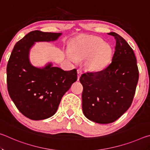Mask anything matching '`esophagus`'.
<instances>
[{
	"label": "esophagus",
	"mask_w": 150,
	"mask_h": 150,
	"mask_svg": "<svg viewBox=\"0 0 150 150\" xmlns=\"http://www.w3.org/2000/svg\"><path fill=\"white\" fill-rule=\"evenodd\" d=\"M81 74H82V69H77V79L78 80H79Z\"/></svg>",
	"instance_id": "esophagus-1"
}]
</instances>
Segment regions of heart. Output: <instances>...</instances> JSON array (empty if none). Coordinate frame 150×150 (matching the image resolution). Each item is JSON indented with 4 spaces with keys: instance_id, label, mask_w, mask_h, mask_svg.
Segmentation results:
<instances>
[{
    "instance_id": "obj_1",
    "label": "heart",
    "mask_w": 150,
    "mask_h": 150,
    "mask_svg": "<svg viewBox=\"0 0 150 150\" xmlns=\"http://www.w3.org/2000/svg\"><path fill=\"white\" fill-rule=\"evenodd\" d=\"M67 56L73 62L87 57L86 65L88 69L98 71L103 69L110 61L111 48L104 44L100 38L86 35L75 40L71 46V53L68 52Z\"/></svg>"
}]
</instances>
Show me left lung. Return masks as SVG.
<instances>
[{
  "label": "left lung",
  "instance_id": "8db88e82",
  "mask_svg": "<svg viewBox=\"0 0 150 150\" xmlns=\"http://www.w3.org/2000/svg\"><path fill=\"white\" fill-rule=\"evenodd\" d=\"M108 34L116 40L112 62L100 71L83 73L79 79L83 114L99 124L113 122L130 108L139 79L133 50L120 35Z\"/></svg>",
  "mask_w": 150,
  "mask_h": 150
}]
</instances>
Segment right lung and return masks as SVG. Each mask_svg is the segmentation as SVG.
I'll return each mask as SVG.
<instances>
[{
  "instance_id": "1",
  "label": "right lung",
  "mask_w": 150,
  "mask_h": 150,
  "mask_svg": "<svg viewBox=\"0 0 150 150\" xmlns=\"http://www.w3.org/2000/svg\"><path fill=\"white\" fill-rule=\"evenodd\" d=\"M62 33L34 30L19 40L13 48L6 67L9 95L22 115L31 120L52 116L64 94L77 79V69L66 71L48 63L43 68L33 66L30 50L38 42H52Z\"/></svg>"
}]
</instances>
